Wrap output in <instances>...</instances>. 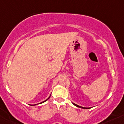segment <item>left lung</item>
I'll return each mask as SVG.
<instances>
[{
  "mask_svg": "<svg viewBox=\"0 0 124 124\" xmlns=\"http://www.w3.org/2000/svg\"><path fill=\"white\" fill-rule=\"evenodd\" d=\"M73 104L74 105V106H77V107H81V108H83V109H87V108H85V107H81V106H78V105L75 104H74V103H73Z\"/></svg>",
  "mask_w": 124,
  "mask_h": 124,
  "instance_id": "left-lung-1",
  "label": "left lung"
}]
</instances>
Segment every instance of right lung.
I'll list each match as a JSON object with an SVG mask.
<instances>
[{
    "instance_id": "1",
    "label": "right lung",
    "mask_w": 124,
    "mask_h": 124,
    "mask_svg": "<svg viewBox=\"0 0 124 124\" xmlns=\"http://www.w3.org/2000/svg\"><path fill=\"white\" fill-rule=\"evenodd\" d=\"M50 97H48V99H46V100H45V101H43V102H44L46 101H47V100H48V99H49V98H50Z\"/></svg>"
}]
</instances>
